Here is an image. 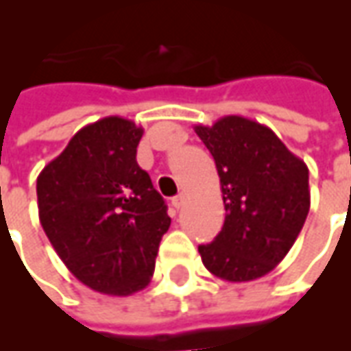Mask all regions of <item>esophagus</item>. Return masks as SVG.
Segmentation results:
<instances>
[{
    "label": "esophagus",
    "mask_w": 351,
    "mask_h": 351,
    "mask_svg": "<svg viewBox=\"0 0 351 351\" xmlns=\"http://www.w3.org/2000/svg\"><path fill=\"white\" fill-rule=\"evenodd\" d=\"M185 204H186V194H183V192H181V194H178V196L172 199V205L178 210L183 209V205H185Z\"/></svg>",
    "instance_id": "1"
}]
</instances>
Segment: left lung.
I'll return each mask as SVG.
<instances>
[{"instance_id": "8db88e82", "label": "left lung", "mask_w": 351, "mask_h": 351, "mask_svg": "<svg viewBox=\"0 0 351 351\" xmlns=\"http://www.w3.org/2000/svg\"><path fill=\"white\" fill-rule=\"evenodd\" d=\"M222 185L226 220L210 244L197 246L216 278L242 283L283 261L311 207L309 170L272 129L244 116L196 125Z\"/></svg>"}]
</instances>
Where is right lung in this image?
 Instances as JSON below:
<instances>
[{
    "label": "right lung",
    "mask_w": 351,
    "mask_h": 351,
    "mask_svg": "<svg viewBox=\"0 0 351 351\" xmlns=\"http://www.w3.org/2000/svg\"><path fill=\"white\" fill-rule=\"evenodd\" d=\"M144 129L107 116L72 136L36 179L38 216L66 268L92 291L129 296L149 283L166 204L136 162Z\"/></svg>",
    "instance_id": "add662e5"
}]
</instances>
